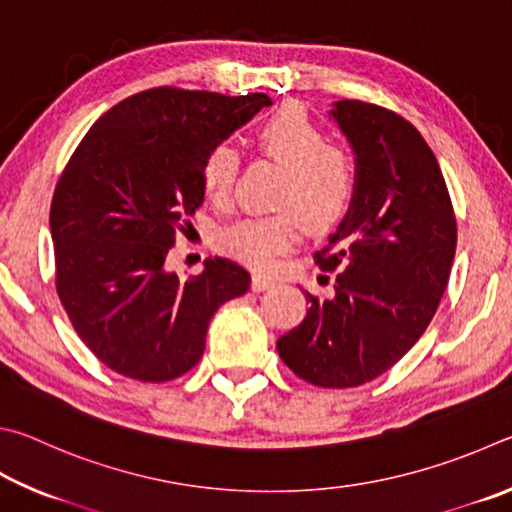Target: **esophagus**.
I'll use <instances>...</instances> for the list:
<instances>
[{"label": "esophagus", "mask_w": 512, "mask_h": 512, "mask_svg": "<svg viewBox=\"0 0 512 512\" xmlns=\"http://www.w3.org/2000/svg\"><path fill=\"white\" fill-rule=\"evenodd\" d=\"M272 285H274V279H272V276L261 274V272H256L254 276H251V290H254V292L270 290Z\"/></svg>", "instance_id": "34e87169"}]
</instances>
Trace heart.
Listing matches in <instances>:
<instances>
[{
    "label": "heart",
    "instance_id": "b5f03b06",
    "mask_svg": "<svg viewBox=\"0 0 512 512\" xmlns=\"http://www.w3.org/2000/svg\"><path fill=\"white\" fill-rule=\"evenodd\" d=\"M256 141L265 157L285 168L276 204L290 209L233 222L220 233V245L249 265L270 267L299 240L301 222L310 231H326L344 218L355 195V168L344 150L328 146L326 134L299 105H283L265 116ZM238 166L240 155L231 143L206 152L200 177L209 200L222 202L229 195Z\"/></svg>",
    "mask_w": 512,
    "mask_h": 512
}]
</instances>
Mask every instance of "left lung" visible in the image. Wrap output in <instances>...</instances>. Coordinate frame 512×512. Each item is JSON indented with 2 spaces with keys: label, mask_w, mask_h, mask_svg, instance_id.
I'll use <instances>...</instances> for the list:
<instances>
[{
  "label": "left lung",
  "mask_w": 512,
  "mask_h": 512,
  "mask_svg": "<svg viewBox=\"0 0 512 512\" xmlns=\"http://www.w3.org/2000/svg\"><path fill=\"white\" fill-rule=\"evenodd\" d=\"M330 119L355 155L351 209L317 251L337 270L335 297L276 342L281 360L315 387L346 389L389 371L441 303L456 251V218L441 166L402 116L337 101Z\"/></svg>",
  "instance_id": "8db88e82"
}]
</instances>
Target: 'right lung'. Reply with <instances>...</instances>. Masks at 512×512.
<instances>
[{
    "label": "right lung",
    "mask_w": 512,
    "mask_h": 512,
    "mask_svg": "<svg viewBox=\"0 0 512 512\" xmlns=\"http://www.w3.org/2000/svg\"><path fill=\"white\" fill-rule=\"evenodd\" d=\"M267 105V94L148 89L107 110L71 155L49 215L56 288L112 371L141 382L191 371L215 310L249 290V272L229 258H209L186 281L166 258L204 202L206 152Z\"/></svg>",
    "instance_id": "right-lung-1"
}]
</instances>
